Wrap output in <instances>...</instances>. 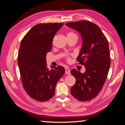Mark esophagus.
<instances>
[{
	"label": "esophagus",
	"mask_w": 125,
	"mask_h": 125,
	"mask_svg": "<svg viewBox=\"0 0 125 125\" xmlns=\"http://www.w3.org/2000/svg\"><path fill=\"white\" fill-rule=\"evenodd\" d=\"M65 73L66 74H68V75L70 74H71L70 69L68 68H65Z\"/></svg>",
	"instance_id": "esophagus-1"
}]
</instances>
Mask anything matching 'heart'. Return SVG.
Wrapping results in <instances>:
<instances>
[{"mask_svg": "<svg viewBox=\"0 0 125 125\" xmlns=\"http://www.w3.org/2000/svg\"><path fill=\"white\" fill-rule=\"evenodd\" d=\"M74 35H76L75 33H74L73 32H69L67 33V36H74ZM77 36V35H76ZM66 59L67 61H69L70 60V57L69 56H67L66 57Z\"/></svg>", "mask_w": 125, "mask_h": 125, "instance_id": "obj_1", "label": "heart"}]
</instances>
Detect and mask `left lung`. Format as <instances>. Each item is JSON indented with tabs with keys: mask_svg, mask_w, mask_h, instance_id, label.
I'll return each mask as SVG.
<instances>
[{
	"mask_svg": "<svg viewBox=\"0 0 125 125\" xmlns=\"http://www.w3.org/2000/svg\"><path fill=\"white\" fill-rule=\"evenodd\" d=\"M66 25L82 36L83 44L77 60L86 69L83 73L71 70L76 79L71 94L79 101H89L100 92L108 74L111 64L108 41L100 27L89 21L68 22Z\"/></svg>",
	"mask_w": 125,
	"mask_h": 125,
	"instance_id": "1",
	"label": "left lung"
}]
</instances>
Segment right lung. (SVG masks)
<instances>
[{"mask_svg": "<svg viewBox=\"0 0 125 125\" xmlns=\"http://www.w3.org/2000/svg\"><path fill=\"white\" fill-rule=\"evenodd\" d=\"M63 25H36L21 42L18 59L21 80L27 94L35 100L42 102L53 98L56 84L65 72L61 65L49 70L46 57L52 49L55 34Z\"/></svg>", "mask_w": 125, "mask_h": 125, "instance_id": "1", "label": "right lung"}]
</instances>
